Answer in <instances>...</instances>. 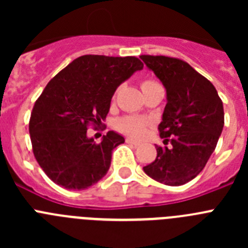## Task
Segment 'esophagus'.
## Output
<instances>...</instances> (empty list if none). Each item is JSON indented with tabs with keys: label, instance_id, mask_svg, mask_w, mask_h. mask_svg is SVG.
<instances>
[{
	"label": "esophagus",
	"instance_id": "esophagus-1",
	"mask_svg": "<svg viewBox=\"0 0 248 248\" xmlns=\"http://www.w3.org/2000/svg\"><path fill=\"white\" fill-rule=\"evenodd\" d=\"M125 141L128 144H131V145H139V141L138 140H134V139H131V138H126Z\"/></svg>",
	"mask_w": 248,
	"mask_h": 248
}]
</instances>
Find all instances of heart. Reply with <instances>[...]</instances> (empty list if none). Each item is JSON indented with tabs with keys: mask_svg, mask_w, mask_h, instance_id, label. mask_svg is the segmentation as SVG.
<instances>
[{
	"mask_svg": "<svg viewBox=\"0 0 248 248\" xmlns=\"http://www.w3.org/2000/svg\"><path fill=\"white\" fill-rule=\"evenodd\" d=\"M159 83L155 82L153 79H145L141 83V88L146 89L153 85H157ZM150 120L145 117H139V115H126V117L119 118L115 122V128L126 135L130 137H141L145 133L146 128H148Z\"/></svg>",
	"mask_w": 248,
	"mask_h": 248,
	"instance_id": "heart-1",
	"label": "heart"
}]
</instances>
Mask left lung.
Listing matches in <instances>:
<instances>
[{"mask_svg":"<svg viewBox=\"0 0 248 248\" xmlns=\"http://www.w3.org/2000/svg\"><path fill=\"white\" fill-rule=\"evenodd\" d=\"M140 58L166 89L168 103L157 129L164 144H171L156 146V159L144 171L165 185H184L202 171L217 145L225 123L222 100L214 84L183 59Z\"/></svg>","mask_w":248,"mask_h":248,"instance_id":"obj_1","label":"left lung"}]
</instances>
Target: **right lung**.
I'll list each match as a JSON object with an SVG mask.
<instances>
[{
    "label": "right lung",
    "mask_w": 248,
    "mask_h": 248,
    "mask_svg": "<svg viewBox=\"0 0 248 248\" xmlns=\"http://www.w3.org/2000/svg\"><path fill=\"white\" fill-rule=\"evenodd\" d=\"M143 67L137 57L85 54L48 82L31 113L30 135L37 163L53 183L83 190L107 174L124 138L108 131L95 143L87 130L102 124L114 92Z\"/></svg>",
    "instance_id": "right-lung-1"
}]
</instances>
